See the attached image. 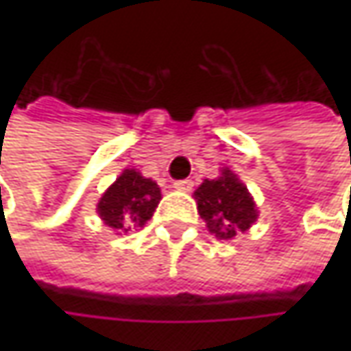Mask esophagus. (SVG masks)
Returning a JSON list of instances; mask_svg holds the SVG:
<instances>
[{
	"mask_svg": "<svg viewBox=\"0 0 351 351\" xmlns=\"http://www.w3.org/2000/svg\"><path fill=\"white\" fill-rule=\"evenodd\" d=\"M173 187H176L178 191L189 193V191L193 189V182H191V180H178V182H173Z\"/></svg>",
	"mask_w": 351,
	"mask_h": 351,
	"instance_id": "34e87169",
	"label": "esophagus"
}]
</instances>
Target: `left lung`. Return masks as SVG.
<instances>
[{"mask_svg": "<svg viewBox=\"0 0 351 351\" xmlns=\"http://www.w3.org/2000/svg\"><path fill=\"white\" fill-rule=\"evenodd\" d=\"M193 195L197 210L207 223L209 232L221 240L246 232L258 219V207L248 187L228 168L221 169V178L205 180Z\"/></svg>", "mask_w": 351, "mask_h": 351, "instance_id": "left-lung-1", "label": "left lung"}]
</instances>
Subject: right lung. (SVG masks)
I'll return each instance as SVG.
<instances>
[{
  "label": "right lung",
  "mask_w": 351,
  "mask_h": 351,
  "mask_svg": "<svg viewBox=\"0 0 351 351\" xmlns=\"http://www.w3.org/2000/svg\"><path fill=\"white\" fill-rule=\"evenodd\" d=\"M162 199L160 187L136 169H125L97 203L101 221L113 230L128 232L152 219Z\"/></svg>",
  "instance_id": "1"
}]
</instances>
